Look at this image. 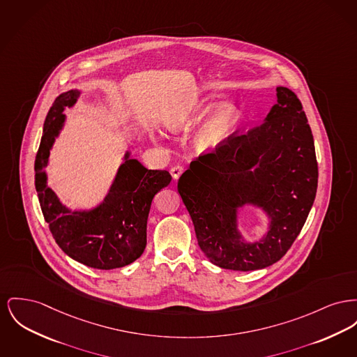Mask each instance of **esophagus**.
<instances>
[{"mask_svg":"<svg viewBox=\"0 0 357 357\" xmlns=\"http://www.w3.org/2000/svg\"><path fill=\"white\" fill-rule=\"evenodd\" d=\"M185 172V167L183 166H174V167L171 168V175H172V178L176 181V179H179V176L182 175Z\"/></svg>","mask_w":357,"mask_h":357,"instance_id":"obj_1","label":"esophagus"}]
</instances>
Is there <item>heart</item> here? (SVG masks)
<instances>
[{"label":"heart","mask_w":357,"mask_h":357,"mask_svg":"<svg viewBox=\"0 0 357 357\" xmlns=\"http://www.w3.org/2000/svg\"><path fill=\"white\" fill-rule=\"evenodd\" d=\"M208 109H209L208 106L198 104L190 113L172 117L168 121V126L174 130H178V129L192 126L205 116ZM237 123H238V110L236 106L231 104H224L220 106L206 121V124L198 132L195 137L197 146L202 149L220 146L231 135Z\"/></svg>","instance_id":"heart-1"}]
</instances>
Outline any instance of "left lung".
<instances>
[{
    "instance_id": "left-lung-1",
    "label": "left lung",
    "mask_w": 357,
    "mask_h": 357,
    "mask_svg": "<svg viewBox=\"0 0 357 357\" xmlns=\"http://www.w3.org/2000/svg\"><path fill=\"white\" fill-rule=\"evenodd\" d=\"M276 97L263 124L233 132L201 153L178 182L198 245L221 268L253 271L280 260L314 202L318 165L312 129L294 91L279 86ZM245 203L272 217L268 236L253 245L241 243L235 227L236 208Z\"/></svg>"
}]
</instances>
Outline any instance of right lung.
I'll return each mask as SVG.
<instances>
[{"mask_svg": "<svg viewBox=\"0 0 357 357\" xmlns=\"http://www.w3.org/2000/svg\"><path fill=\"white\" fill-rule=\"evenodd\" d=\"M78 96V90L61 94L47 114L35 160V186L44 220L66 255L91 268H120L133 263L146 250L152 199L169 185L171 175L166 169H147L126 153V160L100 206L90 211L64 208L47 186L44 168L63 126L64 107L74 105Z\"/></svg>", "mask_w": 357, "mask_h": 357, "instance_id": "add662e5", "label": "right lung"}]
</instances>
